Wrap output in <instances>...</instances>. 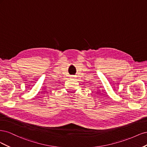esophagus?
<instances>
[{"instance_id":"34e87169","label":"esophagus","mask_w":147,"mask_h":147,"mask_svg":"<svg viewBox=\"0 0 147 147\" xmlns=\"http://www.w3.org/2000/svg\"><path fill=\"white\" fill-rule=\"evenodd\" d=\"M70 78H75V76H74V75H70Z\"/></svg>"}]
</instances>
